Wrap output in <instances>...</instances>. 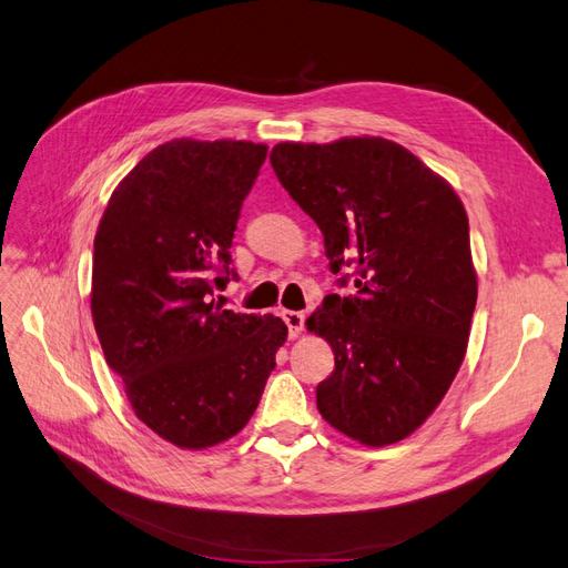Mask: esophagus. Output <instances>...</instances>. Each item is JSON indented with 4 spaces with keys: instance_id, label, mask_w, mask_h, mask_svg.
<instances>
[{
    "instance_id": "34e87169",
    "label": "esophagus",
    "mask_w": 568,
    "mask_h": 568,
    "mask_svg": "<svg viewBox=\"0 0 568 568\" xmlns=\"http://www.w3.org/2000/svg\"><path fill=\"white\" fill-rule=\"evenodd\" d=\"M286 326H288V336L291 338H298L303 334V326H305V315L296 313V311H284L282 313Z\"/></svg>"
}]
</instances>
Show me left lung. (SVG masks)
Instances as JSON below:
<instances>
[{
    "label": "left lung",
    "instance_id": "1",
    "mask_svg": "<svg viewBox=\"0 0 568 568\" xmlns=\"http://www.w3.org/2000/svg\"><path fill=\"white\" fill-rule=\"evenodd\" d=\"M270 163L317 222L332 272L353 267L355 294H329L305 322L336 363L317 386L320 415L372 448L398 443L438 407L467 353L478 294L467 211L384 136L282 142Z\"/></svg>",
    "mask_w": 568,
    "mask_h": 568
}]
</instances>
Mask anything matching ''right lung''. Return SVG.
<instances>
[{"instance_id": "obj_1", "label": "right lung", "mask_w": 568, "mask_h": 568, "mask_svg": "<svg viewBox=\"0 0 568 568\" xmlns=\"http://www.w3.org/2000/svg\"><path fill=\"white\" fill-rule=\"evenodd\" d=\"M265 156L253 142H165L115 186L94 236L92 320L106 363L134 415L184 450L242 432L288 334L280 317L211 298L236 277L232 236Z\"/></svg>"}]
</instances>
